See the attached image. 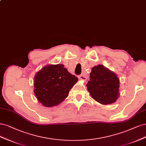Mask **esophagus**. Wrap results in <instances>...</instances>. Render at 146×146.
Wrapping results in <instances>:
<instances>
[{
	"instance_id": "obj_1",
	"label": "esophagus",
	"mask_w": 146,
	"mask_h": 146,
	"mask_svg": "<svg viewBox=\"0 0 146 146\" xmlns=\"http://www.w3.org/2000/svg\"><path fill=\"white\" fill-rule=\"evenodd\" d=\"M79 79H81V80H83V81H86V80L87 79V77L85 76V75L81 74V75H79Z\"/></svg>"
}]
</instances>
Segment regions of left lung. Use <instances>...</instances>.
I'll return each instance as SVG.
<instances>
[{
  "label": "left lung",
  "instance_id": "8db88e82",
  "mask_svg": "<svg viewBox=\"0 0 146 146\" xmlns=\"http://www.w3.org/2000/svg\"><path fill=\"white\" fill-rule=\"evenodd\" d=\"M86 86L91 96L103 105L114 103L119 95L117 75L102 65L92 68Z\"/></svg>",
  "mask_w": 146,
  "mask_h": 146
}]
</instances>
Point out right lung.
Segmentation results:
<instances>
[{
	"instance_id": "add662e5",
	"label": "right lung",
	"mask_w": 146,
	"mask_h": 146,
	"mask_svg": "<svg viewBox=\"0 0 146 146\" xmlns=\"http://www.w3.org/2000/svg\"><path fill=\"white\" fill-rule=\"evenodd\" d=\"M34 93L41 104L47 107L59 105L68 96L78 78L70 73L63 64L48 65L37 72Z\"/></svg>"
}]
</instances>
